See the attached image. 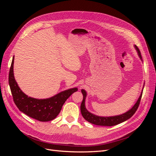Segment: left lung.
I'll return each mask as SVG.
<instances>
[{"label": "left lung", "instance_id": "left-lung-1", "mask_svg": "<svg viewBox=\"0 0 156 156\" xmlns=\"http://www.w3.org/2000/svg\"><path fill=\"white\" fill-rule=\"evenodd\" d=\"M136 51H137L138 55L139 56V58L140 60L143 61L142 60V56H141L140 55V52L139 49V48L136 47L135 45H134ZM142 90V92L140 93V95L139 98H138L137 101L135 103V104L133 105V107H132L131 109H129L128 111L126 112L124 114H122L120 115H117V116H99L96 115H94L90 112H89L85 107V99L87 97V92L84 90V89L81 90V92L83 95V101L81 103V112L82 116L83 118L85 119L88 122L93 124L98 125V126H115L119 124L122 123L124 121H126L127 120H128L129 119L133 116L136 111L137 110V108L139 107V103L141 100V97H142V94H143V88Z\"/></svg>", "mask_w": 156, "mask_h": 156}]
</instances>
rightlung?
<instances>
[{"instance_id":"right-lung-1","label":"right lung","mask_w":156,"mask_h":156,"mask_svg":"<svg viewBox=\"0 0 156 156\" xmlns=\"http://www.w3.org/2000/svg\"><path fill=\"white\" fill-rule=\"evenodd\" d=\"M13 62L14 56L8 77L9 85L14 103L20 111L32 119L41 122H48L55 119L60 113L61 108L67 99L73 92L78 90L77 88H70L46 99H36L29 97L19 87L14 77Z\"/></svg>"}]
</instances>
